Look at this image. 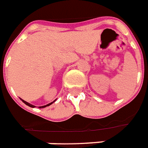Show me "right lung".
<instances>
[{
  "label": "right lung",
  "instance_id": "1",
  "mask_svg": "<svg viewBox=\"0 0 148 148\" xmlns=\"http://www.w3.org/2000/svg\"><path fill=\"white\" fill-rule=\"evenodd\" d=\"M21 101H23V102H24V103H25V104H26V105L29 106V107H31V108H35V106H34V105H32V104H31V103H28V102H27V101H24V100H22L21 98ZM55 101H56V100H55ZM53 101V102H51V103H47V105H45V106H40V107H38V108H46V107H47V106H50V105H51V104H52V103H53V102H54V101Z\"/></svg>",
  "mask_w": 148,
  "mask_h": 148
}]
</instances>
